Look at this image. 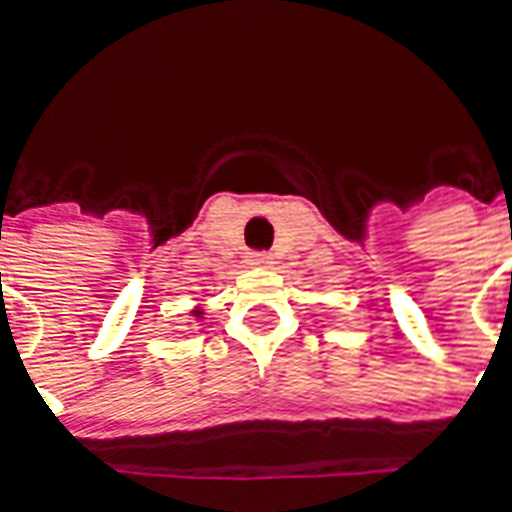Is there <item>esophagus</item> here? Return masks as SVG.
<instances>
[{
  "instance_id": "1",
  "label": "esophagus",
  "mask_w": 512,
  "mask_h": 512,
  "mask_svg": "<svg viewBox=\"0 0 512 512\" xmlns=\"http://www.w3.org/2000/svg\"><path fill=\"white\" fill-rule=\"evenodd\" d=\"M249 263L257 265V268H271L273 257L268 255V252H252V255H249Z\"/></svg>"
}]
</instances>
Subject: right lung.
I'll return each mask as SVG.
<instances>
[{
    "label": "right lung",
    "instance_id": "add662e5",
    "mask_svg": "<svg viewBox=\"0 0 512 512\" xmlns=\"http://www.w3.org/2000/svg\"><path fill=\"white\" fill-rule=\"evenodd\" d=\"M191 316H196V319H204V308H199V305H196V308L191 311Z\"/></svg>",
    "mask_w": 512,
    "mask_h": 512
}]
</instances>
